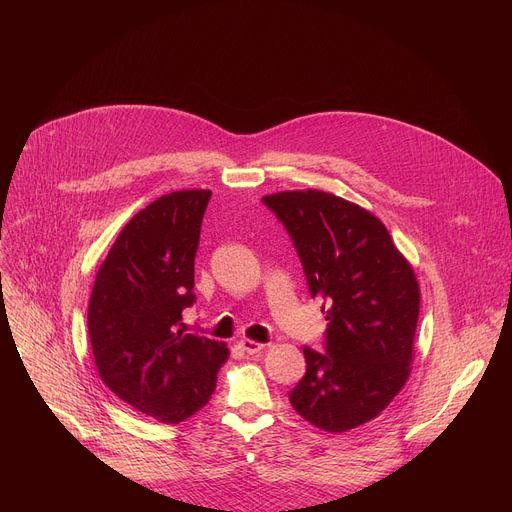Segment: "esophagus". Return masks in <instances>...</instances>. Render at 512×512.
I'll return each mask as SVG.
<instances>
[{
	"mask_svg": "<svg viewBox=\"0 0 512 512\" xmlns=\"http://www.w3.org/2000/svg\"><path fill=\"white\" fill-rule=\"evenodd\" d=\"M239 346H241L245 352H249V354H257V352H261V350L265 348L263 342H257V340H251V338H243V340L239 342Z\"/></svg>",
	"mask_w": 512,
	"mask_h": 512,
	"instance_id": "obj_1",
	"label": "esophagus"
}]
</instances>
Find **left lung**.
Masks as SVG:
<instances>
[{
	"label": "left lung",
	"instance_id": "8db88e82",
	"mask_svg": "<svg viewBox=\"0 0 512 512\" xmlns=\"http://www.w3.org/2000/svg\"><path fill=\"white\" fill-rule=\"evenodd\" d=\"M296 245L312 298L328 310L326 352L304 346L308 371L289 403L342 433L375 419L411 373L419 283L379 218L324 190L263 196Z\"/></svg>",
	"mask_w": 512,
	"mask_h": 512
}]
</instances>
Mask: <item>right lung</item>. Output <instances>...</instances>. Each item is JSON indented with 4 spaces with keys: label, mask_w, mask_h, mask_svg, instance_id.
<instances>
[{
    "label": "right lung",
    "mask_w": 512,
    "mask_h": 512,
    "mask_svg": "<svg viewBox=\"0 0 512 512\" xmlns=\"http://www.w3.org/2000/svg\"><path fill=\"white\" fill-rule=\"evenodd\" d=\"M210 190H178L139 210L99 267L89 336L101 381L135 411L180 423L202 409L229 358L225 342L188 334L194 257Z\"/></svg>",
    "instance_id": "obj_1"
}]
</instances>
